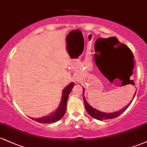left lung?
<instances>
[{
    "mask_svg": "<svg viewBox=\"0 0 147 147\" xmlns=\"http://www.w3.org/2000/svg\"><path fill=\"white\" fill-rule=\"evenodd\" d=\"M123 47H124V50H125V51L127 52L129 55H130V56L132 57V59L134 58V56H133V55L132 54V52L131 51V50H130V49L128 48V47L126 46V45L123 44ZM129 78H130V77H129ZM130 82H133V81H130ZM84 88H83V98H84V104H85L86 110L88 113L90 115L91 117H92L93 118H95V119H98V120L110 119H113V118H115V117H118V116L122 114L123 112H124V111L126 110V109L129 107V106H130V104H131V102L129 104H128V105L126 106V107H124V109H122V110L117 111V112L112 113H103V112H101V111L96 110V109H93V108L91 107V106L89 105V104L86 102V100L85 99V97H84ZM135 95H136V94H135ZM135 95H134V97H135ZM134 97H133V98H134Z\"/></svg>",
    "mask_w": 147,
    "mask_h": 147,
    "instance_id": "left-lung-1",
    "label": "left lung"
}]
</instances>
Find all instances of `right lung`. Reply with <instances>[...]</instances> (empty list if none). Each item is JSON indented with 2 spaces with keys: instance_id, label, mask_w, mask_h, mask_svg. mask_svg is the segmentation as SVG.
Listing matches in <instances>:
<instances>
[{
  "instance_id": "add662e5",
  "label": "right lung",
  "mask_w": 147,
  "mask_h": 147,
  "mask_svg": "<svg viewBox=\"0 0 147 147\" xmlns=\"http://www.w3.org/2000/svg\"><path fill=\"white\" fill-rule=\"evenodd\" d=\"M74 83L70 84L69 85L67 86L63 90V95H62V99L61 102L59 106L58 109L54 113H52L50 115H48V116L43 117L41 118H32L33 120L36 121V122L39 123H43V124H52V123H55L59 121V119H61L63 117L64 114H65V111H66V105H67V100H68V97L70 92H71L72 88L74 87Z\"/></svg>"
}]
</instances>
